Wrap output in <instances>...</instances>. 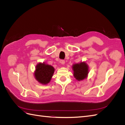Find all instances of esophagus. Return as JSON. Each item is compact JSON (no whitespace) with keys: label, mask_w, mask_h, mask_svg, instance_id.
I'll return each mask as SVG.
<instances>
[{"label":"esophagus","mask_w":125,"mask_h":125,"mask_svg":"<svg viewBox=\"0 0 125 125\" xmlns=\"http://www.w3.org/2000/svg\"><path fill=\"white\" fill-rule=\"evenodd\" d=\"M60 62L61 63V64H62V65H64V64H65V61L64 60H60Z\"/></svg>","instance_id":"obj_1"}]
</instances>
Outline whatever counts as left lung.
<instances>
[{"label":"left lung","instance_id":"8db88e82","mask_svg":"<svg viewBox=\"0 0 125 125\" xmlns=\"http://www.w3.org/2000/svg\"><path fill=\"white\" fill-rule=\"evenodd\" d=\"M88 66L85 62L75 63L73 66V75L78 81L84 80L89 73Z\"/></svg>","mask_w":125,"mask_h":125}]
</instances>
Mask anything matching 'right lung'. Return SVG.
<instances>
[{"instance_id": "obj_1", "label": "right lung", "mask_w": 125, "mask_h": 125, "mask_svg": "<svg viewBox=\"0 0 125 125\" xmlns=\"http://www.w3.org/2000/svg\"><path fill=\"white\" fill-rule=\"evenodd\" d=\"M55 71L54 68L45 62L39 63L36 66L34 76L36 80L43 84L50 82Z\"/></svg>"}]
</instances>
